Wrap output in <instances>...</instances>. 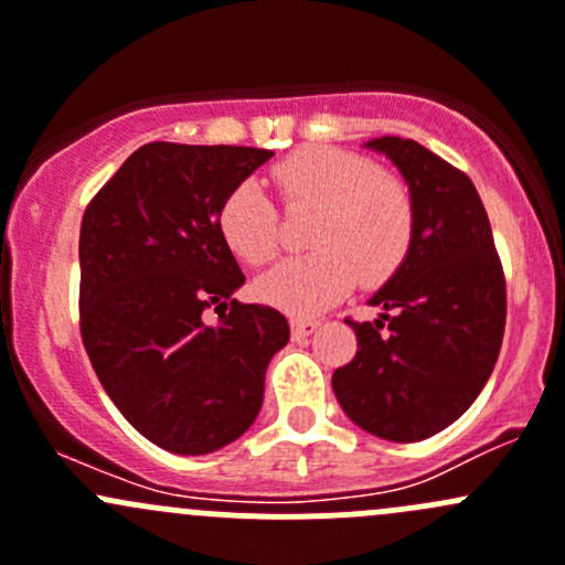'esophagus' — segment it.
Listing matches in <instances>:
<instances>
[{
  "label": "esophagus",
  "mask_w": 565,
  "mask_h": 565,
  "mask_svg": "<svg viewBox=\"0 0 565 565\" xmlns=\"http://www.w3.org/2000/svg\"><path fill=\"white\" fill-rule=\"evenodd\" d=\"M289 324H292V339L303 341L319 328V319H292Z\"/></svg>",
  "instance_id": "obj_1"
}]
</instances>
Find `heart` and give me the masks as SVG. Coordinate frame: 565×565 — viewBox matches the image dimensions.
Segmentation results:
<instances>
[{"mask_svg": "<svg viewBox=\"0 0 565 565\" xmlns=\"http://www.w3.org/2000/svg\"><path fill=\"white\" fill-rule=\"evenodd\" d=\"M289 210H317L311 254L278 262L256 281V295L289 315H317L339 303L361 278L383 287L407 262L415 243L413 188L361 152L311 145L273 167ZM226 246L248 265H265L281 248V213L273 199L243 180L218 207Z\"/></svg>", "mask_w": 565, "mask_h": 565, "instance_id": "heart-1", "label": "heart"}]
</instances>
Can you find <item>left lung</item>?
<instances>
[{"mask_svg":"<svg viewBox=\"0 0 565 565\" xmlns=\"http://www.w3.org/2000/svg\"><path fill=\"white\" fill-rule=\"evenodd\" d=\"M366 147L404 174L418 224L402 270L372 298L385 315L347 317L358 352L333 372V391L369 435L418 443L451 426L487 385L503 344L505 276L470 177L413 139Z\"/></svg>","mask_w":565,"mask_h":565,"instance_id":"1","label":"left lung"}]
</instances>
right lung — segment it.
<instances>
[{"instance_id":"add662e5","label":"right lung","mask_w":565,"mask_h":565,"mask_svg":"<svg viewBox=\"0 0 565 565\" xmlns=\"http://www.w3.org/2000/svg\"><path fill=\"white\" fill-rule=\"evenodd\" d=\"M270 156L150 141L84 210V350L125 420L163 451L202 457L237 440L289 341L281 311L232 300L246 276L218 230L226 193ZM207 308L218 326L203 322Z\"/></svg>"}]
</instances>
